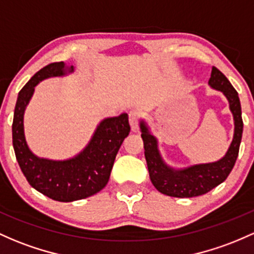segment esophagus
Segmentation results:
<instances>
[{
  "label": "esophagus",
  "mask_w": 254,
  "mask_h": 254,
  "mask_svg": "<svg viewBox=\"0 0 254 254\" xmlns=\"http://www.w3.org/2000/svg\"><path fill=\"white\" fill-rule=\"evenodd\" d=\"M138 122H140V113L137 111H131L129 113V123L132 131H137L138 130Z\"/></svg>",
  "instance_id": "1"
}]
</instances>
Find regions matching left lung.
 <instances>
[{
  "label": "left lung",
  "instance_id": "8db88e82",
  "mask_svg": "<svg viewBox=\"0 0 254 254\" xmlns=\"http://www.w3.org/2000/svg\"><path fill=\"white\" fill-rule=\"evenodd\" d=\"M208 84L216 90L222 91L229 101V107L234 116V137L227 154L221 160L208 164L189 166L175 170L164 163L158 149L157 138L149 132L146 123L141 122V137L143 140L144 157L150 181L160 193L175 197H193L208 193L214 187L227 180L233 170L239 155L244 122L241 117V105L238 91L234 89L228 78L217 67H212Z\"/></svg>",
  "mask_w": 254,
  "mask_h": 254
}]
</instances>
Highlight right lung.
Segmentation results:
<instances>
[{"instance_id": "right-lung-1", "label": "right lung", "mask_w": 254, "mask_h": 254, "mask_svg": "<svg viewBox=\"0 0 254 254\" xmlns=\"http://www.w3.org/2000/svg\"><path fill=\"white\" fill-rule=\"evenodd\" d=\"M69 72H73V66L66 67L63 61L41 68L19 91L12 125L14 152L27 182L46 196L63 202L85 199L105 188L117 153L130 132L127 114L123 113L100 123L88 146L74 158L57 161L36 157L25 140V108L41 80Z\"/></svg>"}]
</instances>
